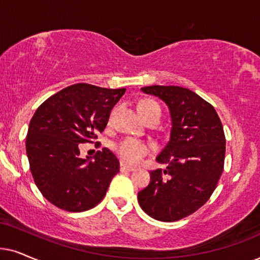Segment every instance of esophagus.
<instances>
[{"mask_svg": "<svg viewBox=\"0 0 260 260\" xmlns=\"http://www.w3.org/2000/svg\"><path fill=\"white\" fill-rule=\"evenodd\" d=\"M120 169H121V170H123V171H134V170H136V168H133V166H129V165L124 164L123 161L121 162Z\"/></svg>", "mask_w": 260, "mask_h": 260, "instance_id": "esophagus-1", "label": "esophagus"}]
</instances>
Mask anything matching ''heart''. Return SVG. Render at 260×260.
Segmentation results:
<instances>
[{
  "label": "heart",
  "instance_id": "b5f03b06",
  "mask_svg": "<svg viewBox=\"0 0 260 260\" xmlns=\"http://www.w3.org/2000/svg\"><path fill=\"white\" fill-rule=\"evenodd\" d=\"M137 107L138 112L143 117L147 116L148 114L154 112V110L160 109L158 103L152 101V100H141ZM150 150V145L144 143V141L134 139V138H126V139L120 141L116 147V151L120 154V157L126 162H129V164H139L145 155L148 154Z\"/></svg>",
  "mask_w": 260,
  "mask_h": 260
}]
</instances>
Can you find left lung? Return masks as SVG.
Instances as JSON below:
<instances>
[{"instance_id":"obj_1","label":"left lung","mask_w":260,"mask_h":260,"mask_svg":"<svg viewBox=\"0 0 260 260\" xmlns=\"http://www.w3.org/2000/svg\"><path fill=\"white\" fill-rule=\"evenodd\" d=\"M141 91L166 103L171 132L157 157L166 168L150 172V184L138 192V201L147 215L172 222L195 213L215 190L226 153L223 127L214 107L191 90L151 85Z\"/></svg>"}]
</instances>
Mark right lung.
Segmentation results:
<instances>
[{
    "label": "right lung",
    "instance_id": "add662e5",
    "mask_svg": "<svg viewBox=\"0 0 260 260\" xmlns=\"http://www.w3.org/2000/svg\"><path fill=\"white\" fill-rule=\"evenodd\" d=\"M126 89L78 83L47 99L29 122L26 152L38 189L67 212L94 208L105 197L120 162L108 148L79 157L78 144L103 132L113 107Z\"/></svg>",
    "mask_w": 260,
    "mask_h": 260
}]
</instances>
